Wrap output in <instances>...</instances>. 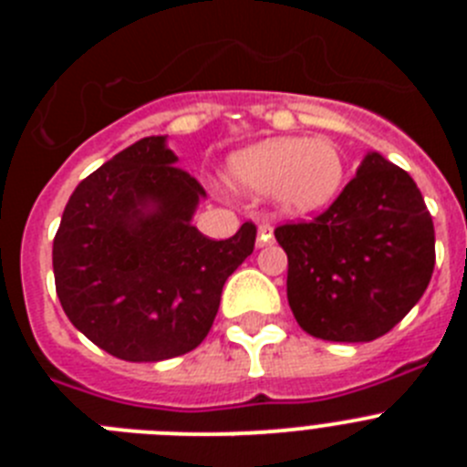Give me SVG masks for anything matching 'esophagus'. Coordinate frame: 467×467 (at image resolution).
Returning a JSON list of instances; mask_svg holds the SVG:
<instances>
[{"label": "esophagus", "instance_id": "obj_1", "mask_svg": "<svg viewBox=\"0 0 467 467\" xmlns=\"http://www.w3.org/2000/svg\"><path fill=\"white\" fill-rule=\"evenodd\" d=\"M274 241V226L271 224H259L257 226V247L269 245Z\"/></svg>", "mask_w": 467, "mask_h": 467}]
</instances>
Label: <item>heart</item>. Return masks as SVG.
<instances>
[{"instance_id": "1", "label": "heart", "mask_w": 467, "mask_h": 467, "mask_svg": "<svg viewBox=\"0 0 467 467\" xmlns=\"http://www.w3.org/2000/svg\"><path fill=\"white\" fill-rule=\"evenodd\" d=\"M346 166L329 138H269L234 151L226 182L247 196H269L280 210L308 214L337 198Z\"/></svg>"}]
</instances>
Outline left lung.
<instances>
[{
    "label": "left lung",
    "instance_id": "1",
    "mask_svg": "<svg viewBox=\"0 0 467 467\" xmlns=\"http://www.w3.org/2000/svg\"><path fill=\"white\" fill-rule=\"evenodd\" d=\"M287 301L304 332L360 344L395 327L435 269V229L419 187L367 151L339 198L304 224H283Z\"/></svg>",
    "mask_w": 467,
    "mask_h": 467
}]
</instances>
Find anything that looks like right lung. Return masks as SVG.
Masks as SVG:
<instances>
[{
	"label": "right lung",
	"instance_id": "right-lung-1",
	"mask_svg": "<svg viewBox=\"0 0 467 467\" xmlns=\"http://www.w3.org/2000/svg\"><path fill=\"white\" fill-rule=\"evenodd\" d=\"M203 187L151 135L90 172L53 238L57 299L109 356L159 362L208 337L226 278L254 250V224L210 241L192 224Z\"/></svg>",
	"mask_w": 467,
	"mask_h": 467
}]
</instances>
